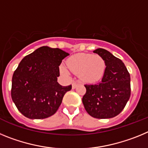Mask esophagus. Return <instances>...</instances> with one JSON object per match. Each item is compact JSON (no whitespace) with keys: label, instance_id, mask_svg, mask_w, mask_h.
<instances>
[{"label":"esophagus","instance_id":"obj_1","mask_svg":"<svg viewBox=\"0 0 148 148\" xmlns=\"http://www.w3.org/2000/svg\"><path fill=\"white\" fill-rule=\"evenodd\" d=\"M78 83H79V82H78V81H76V82H73V89H75V87H76V86L78 85Z\"/></svg>","mask_w":148,"mask_h":148}]
</instances>
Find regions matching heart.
Masks as SVG:
<instances>
[{
    "instance_id": "obj_1",
    "label": "heart",
    "mask_w": 148,
    "mask_h": 148,
    "mask_svg": "<svg viewBox=\"0 0 148 148\" xmlns=\"http://www.w3.org/2000/svg\"><path fill=\"white\" fill-rule=\"evenodd\" d=\"M67 66L73 73L81 75L84 80L87 82H95L102 78L105 71V62L98 55L76 54L67 60ZM61 70L67 73L65 67Z\"/></svg>"
}]
</instances>
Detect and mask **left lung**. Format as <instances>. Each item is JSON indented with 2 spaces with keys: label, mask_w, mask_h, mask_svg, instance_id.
I'll return each instance as SVG.
<instances>
[{
  "label": "left lung",
  "mask_w": 148,
  "mask_h": 148,
  "mask_svg": "<svg viewBox=\"0 0 148 148\" xmlns=\"http://www.w3.org/2000/svg\"><path fill=\"white\" fill-rule=\"evenodd\" d=\"M105 62L101 82L85 84L82 98L89 115L96 119H110L119 114L130 96V75L125 64L109 51L99 48L93 51Z\"/></svg>",
  "instance_id": "left-lung-1"
}]
</instances>
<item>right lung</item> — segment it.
Wrapping results in <instances>:
<instances>
[{"mask_svg":"<svg viewBox=\"0 0 148 148\" xmlns=\"http://www.w3.org/2000/svg\"><path fill=\"white\" fill-rule=\"evenodd\" d=\"M69 53L44 46L25 56L14 72L11 96L18 110L31 119L53 116L72 85H60L59 66Z\"/></svg>","mask_w":148,"mask_h":148,"instance_id":"add662e5","label":"right lung"}]
</instances>
